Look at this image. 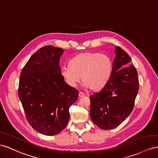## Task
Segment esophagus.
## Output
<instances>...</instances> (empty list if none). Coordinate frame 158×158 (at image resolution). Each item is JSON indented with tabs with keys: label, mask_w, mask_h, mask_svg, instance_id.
<instances>
[{
	"label": "esophagus",
	"mask_w": 158,
	"mask_h": 158,
	"mask_svg": "<svg viewBox=\"0 0 158 158\" xmlns=\"http://www.w3.org/2000/svg\"><path fill=\"white\" fill-rule=\"evenodd\" d=\"M85 96V94H83V93H82V92H79V98H83V97H84Z\"/></svg>",
	"instance_id": "obj_1"
}]
</instances>
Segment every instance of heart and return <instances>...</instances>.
<instances>
[{
  "label": "heart",
  "instance_id": "1",
  "mask_svg": "<svg viewBox=\"0 0 158 158\" xmlns=\"http://www.w3.org/2000/svg\"><path fill=\"white\" fill-rule=\"evenodd\" d=\"M112 71L113 63L110 56L87 52L73 58L69 65L61 68L60 75L69 86L75 87L82 77L84 87L98 91L106 85Z\"/></svg>",
  "mask_w": 158,
  "mask_h": 158
}]
</instances>
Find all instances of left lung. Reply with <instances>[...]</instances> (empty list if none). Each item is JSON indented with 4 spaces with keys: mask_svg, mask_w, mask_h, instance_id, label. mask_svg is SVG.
<instances>
[{
    "mask_svg": "<svg viewBox=\"0 0 158 158\" xmlns=\"http://www.w3.org/2000/svg\"><path fill=\"white\" fill-rule=\"evenodd\" d=\"M110 80L100 91L90 96V116L102 129L118 127L130 115L139 90V79L130 56L121 47L115 48Z\"/></svg>",
    "mask_w": 158,
    "mask_h": 158,
    "instance_id": "8db88e82",
    "label": "left lung"
}]
</instances>
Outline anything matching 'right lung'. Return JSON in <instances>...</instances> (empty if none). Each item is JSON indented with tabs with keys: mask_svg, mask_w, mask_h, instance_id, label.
<instances>
[{
	"mask_svg": "<svg viewBox=\"0 0 158 158\" xmlns=\"http://www.w3.org/2000/svg\"><path fill=\"white\" fill-rule=\"evenodd\" d=\"M62 48L44 46L31 56L20 75L19 98L28 122L35 130L54 135L65 128L69 109L79 91L69 86L60 75Z\"/></svg>",
	"mask_w": 158,
	"mask_h": 158,
	"instance_id": "obj_1",
	"label": "right lung"
}]
</instances>
